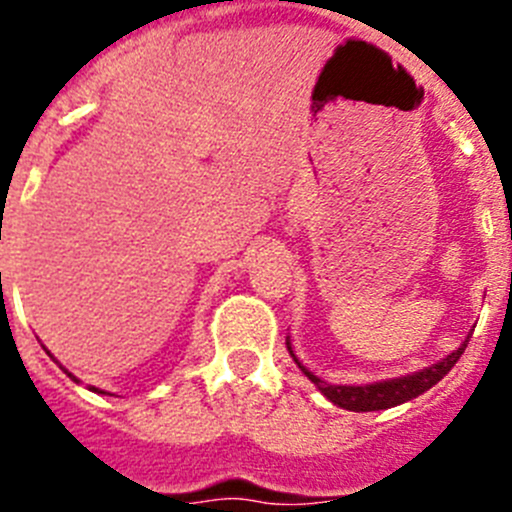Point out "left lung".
I'll use <instances>...</instances> for the list:
<instances>
[{
  "label": "left lung",
  "mask_w": 512,
  "mask_h": 512,
  "mask_svg": "<svg viewBox=\"0 0 512 512\" xmlns=\"http://www.w3.org/2000/svg\"><path fill=\"white\" fill-rule=\"evenodd\" d=\"M467 336L461 341V346L456 351H451L446 359L436 361V364L425 366V369H418L413 374H405V377H395V379H382V382H372V384H328L323 382L320 377L307 369L300 359H297L295 348H292V341L287 336V351L289 356L295 359V364L300 366V372L310 379L325 397H328L333 405L343 410H354V413H372V410H387L395 408V405H402V402L413 400V397L423 395L433 387V384L441 382L446 374L451 372V366L459 361V356L464 354V348L469 343Z\"/></svg>",
  "instance_id": "obj_1"
}]
</instances>
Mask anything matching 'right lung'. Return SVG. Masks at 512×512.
Returning <instances> with one entry per match:
<instances>
[{
    "instance_id": "right-lung-1",
    "label": "right lung",
    "mask_w": 512,
    "mask_h": 512,
    "mask_svg": "<svg viewBox=\"0 0 512 512\" xmlns=\"http://www.w3.org/2000/svg\"><path fill=\"white\" fill-rule=\"evenodd\" d=\"M66 374H69V372H66ZM69 377H71V379H74V382H79V379H76V377H74V374H69ZM89 390H92V392H102V390H97V387H89Z\"/></svg>"
}]
</instances>
